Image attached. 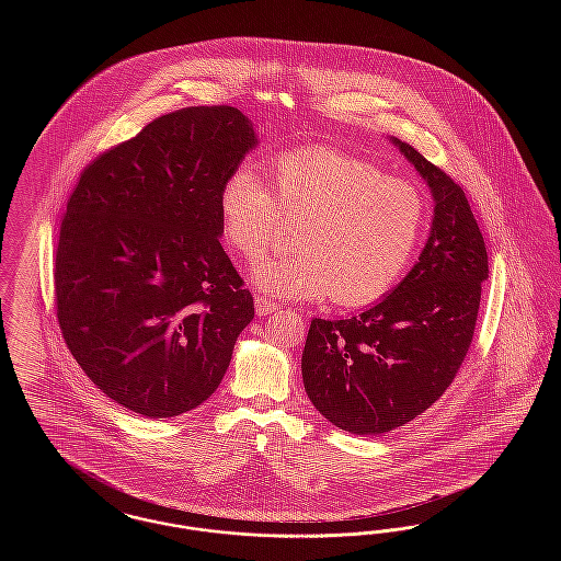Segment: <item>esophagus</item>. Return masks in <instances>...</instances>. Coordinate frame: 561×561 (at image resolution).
I'll return each instance as SVG.
<instances>
[{
	"mask_svg": "<svg viewBox=\"0 0 561 561\" xmlns=\"http://www.w3.org/2000/svg\"><path fill=\"white\" fill-rule=\"evenodd\" d=\"M279 305L268 300L267 296H256V313L259 316H271Z\"/></svg>",
	"mask_w": 561,
	"mask_h": 561,
	"instance_id": "34e87169",
	"label": "esophagus"
}]
</instances>
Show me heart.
<instances>
[{
	"mask_svg": "<svg viewBox=\"0 0 561 561\" xmlns=\"http://www.w3.org/2000/svg\"><path fill=\"white\" fill-rule=\"evenodd\" d=\"M267 183L236 168L218 191L222 240L254 263L297 222L296 252L254 268L261 290L359 307L389 293L410 267L425 227L427 199L414 183L336 147L311 145L268 161Z\"/></svg>",
	"mask_w": 561,
	"mask_h": 561,
	"instance_id": "heart-1",
	"label": "heart"
}]
</instances>
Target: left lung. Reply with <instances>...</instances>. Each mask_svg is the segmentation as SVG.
<instances>
[{
  "label": "left lung",
  "instance_id": "left-lung-1",
  "mask_svg": "<svg viewBox=\"0 0 561 561\" xmlns=\"http://www.w3.org/2000/svg\"><path fill=\"white\" fill-rule=\"evenodd\" d=\"M435 199L419 263L373 309L311 320L302 351L309 400L336 427L380 435L423 414L453 385L469 353L488 252L462 187L396 138Z\"/></svg>",
  "mask_w": 561,
  "mask_h": 561
}]
</instances>
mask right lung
<instances>
[{
	"mask_svg": "<svg viewBox=\"0 0 561 561\" xmlns=\"http://www.w3.org/2000/svg\"><path fill=\"white\" fill-rule=\"evenodd\" d=\"M254 145L240 108H179L80 174L54 248V309L81 370L126 410L170 419L204 403L254 318L218 240V191Z\"/></svg>",
	"mask_w": 561,
	"mask_h": 561,
	"instance_id": "1",
	"label": "right lung"
}]
</instances>
